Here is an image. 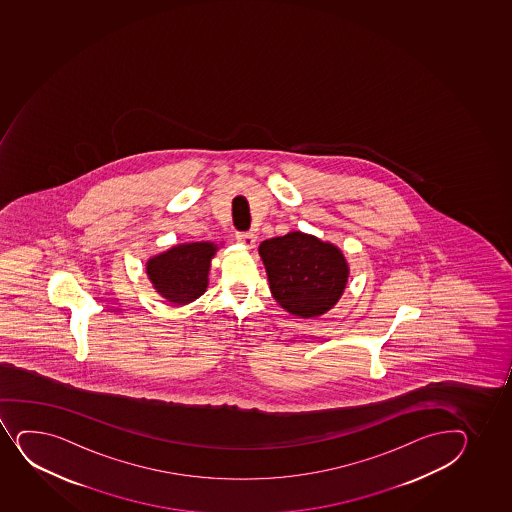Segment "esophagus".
<instances>
[{"instance_id": "34e87169", "label": "esophagus", "mask_w": 512, "mask_h": 512, "mask_svg": "<svg viewBox=\"0 0 512 512\" xmlns=\"http://www.w3.org/2000/svg\"><path fill=\"white\" fill-rule=\"evenodd\" d=\"M237 240L245 247L252 248L257 242V237L253 235L252 231H238Z\"/></svg>"}]
</instances>
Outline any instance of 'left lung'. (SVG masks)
<instances>
[{"instance_id":"left-lung-1","label":"left lung","mask_w":512,"mask_h":512,"mask_svg":"<svg viewBox=\"0 0 512 512\" xmlns=\"http://www.w3.org/2000/svg\"><path fill=\"white\" fill-rule=\"evenodd\" d=\"M259 252L272 296L289 313L314 318L338 303L348 265L335 245L292 231L260 243Z\"/></svg>"}]
</instances>
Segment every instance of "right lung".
I'll use <instances>...</instances> for the list:
<instances>
[{
    "label": "right lung",
    "mask_w": 512,
    "mask_h": 512,
    "mask_svg": "<svg viewBox=\"0 0 512 512\" xmlns=\"http://www.w3.org/2000/svg\"><path fill=\"white\" fill-rule=\"evenodd\" d=\"M215 252V245L208 242L179 245L150 259L147 274L160 296L172 304L191 303L206 291Z\"/></svg>",
    "instance_id": "obj_1"
}]
</instances>
